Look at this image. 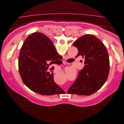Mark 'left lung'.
Instances as JSON below:
<instances>
[{"label": "left lung", "instance_id": "obj_1", "mask_svg": "<svg viewBox=\"0 0 124 124\" xmlns=\"http://www.w3.org/2000/svg\"><path fill=\"white\" fill-rule=\"evenodd\" d=\"M82 56L84 66L78 78L69 88L68 93L90 95L98 91L106 82L110 70V61L106 46L91 35L81 37L73 43Z\"/></svg>", "mask_w": 124, "mask_h": 124}]
</instances>
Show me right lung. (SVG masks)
<instances>
[{
	"label": "right lung",
	"instance_id": "1",
	"mask_svg": "<svg viewBox=\"0 0 124 124\" xmlns=\"http://www.w3.org/2000/svg\"><path fill=\"white\" fill-rule=\"evenodd\" d=\"M58 56L53 42L41 32H34L25 40L20 52L18 70L22 80L33 92L52 95L63 92L53 79L52 67Z\"/></svg>",
	"mask_w": 124,
	"mask_h": 124
}]
</instances>
